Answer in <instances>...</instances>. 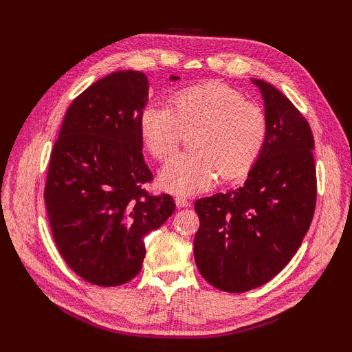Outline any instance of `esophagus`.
Segmentation results:
<instances>
[{
    "mask_svg": "<svg viewBox=\"0 0 352 352\" xmlns=\"http://www.w3.org/2000/svg\"><path fill=\"white\" fill-rule=\"evenodd\" d=\"M175 203L178 208H184V207H189L190 206V201L184 197H177L175 198Z\"/></svg>",
    "mask_w": 352,
    "mask_h": 352,
    "instance_id": "esophagus-1",
    "label": "esophagus"
}]
</instances>
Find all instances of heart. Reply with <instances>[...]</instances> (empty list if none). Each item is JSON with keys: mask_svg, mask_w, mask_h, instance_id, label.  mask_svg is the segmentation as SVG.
I'll use <instances>...</instances> for the list:
<instances>
[{"mask_svg": "<svg viewBox=\"0 0 352 352\" xmlns=\"http://www.w3.org/2000/svg\"><path fill=\"white\" fill-rule=\"evenodd\" d=\"M139 133L160 162L172 159L193 134V153L177 157L160 175L164 189L189 195L210 188L218 175L223 182L245 175L265 146L267 121L257 104L234 89L207 83L177 92L169 107L148 104L139 115Z\"/></svg>", "mask_w": 352, "mask_h": 352, "instance_id": "b5f03b06", "label": "heart"}]
</instances>
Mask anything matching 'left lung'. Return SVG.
I'll use <instances>...</instances> for the list:
<instances>
[{
  "instance_id": "1",
  "label": "left lung",
  "mask_w": 352,
  "mask_h": 352,
  "mask_svg": "<svg viewBox=\"0 0 352 352\" xmlns=\"http://www.w3.org/2000/svg\"><path fill=\"white\" fill-rule=\"evenodd\" d=\"M252 83L265 100V146L241 188L195 203L198 271L230 294L272 280L301 246L316 207L309 122L278 89L256 78Z\"/></svg>"
}]
</instances>
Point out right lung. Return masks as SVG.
<instances>
[{
    "mask_svg": "<svg viewBox=\"0 0 352 352\" xmlns=\"http://www.w3.org/2000/svg\"><path fill=\"white\" fill-rule=\"evenodd\" d=\"M148 89L139 71L95 81L66 110L50 157L43 198L52 237L66 265L96 286L133 280L145 236L175 210L168 193L144 189L153 182L139 133Z\"/></svg>",
    "mask_w": 352,
    "mask_h": 352,
    "instance_id": "add662e5",
    "label": "right lung"
}]
</instances>
